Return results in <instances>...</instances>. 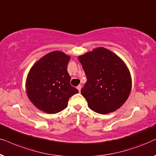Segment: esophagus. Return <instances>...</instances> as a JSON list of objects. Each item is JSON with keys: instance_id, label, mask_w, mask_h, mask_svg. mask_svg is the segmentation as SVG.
<instances>
[{"instance_id": "1", "label": "esophagus", "mask_w": 156, "mask_h": 156, "mask_svg": "<svg viewBox=\"0 0 156 156\" xmlns=\"http://www.w3.org/2000/svg\"><path fill=\"white\" fill-rule=\"evenodd\" d=\"M77 89H78L79 92H80V90H81V86H80V85H79V86H77Z\"/></svg>"}]
</instances>
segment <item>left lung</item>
I'll return each mask as SVG.
<instances>
[{
  "label": "left lung",
  "instance_id": "left-lung-1",
  "mask_svg": "<svg viewBox=\"0 0 156 156\" xmlns=\"http://www.w3.org/2000/svg\"><path fill=\"white\" fill-rule=\"evenodd\" d=\"M78 60L87 78L81 94L88 107L98 113L107 114L122 106L131 90V77L124 62L104 48L93 49Z\"/></svg>",
  "mask_w": 156,
  "mask_h": 156
}]
</instances>
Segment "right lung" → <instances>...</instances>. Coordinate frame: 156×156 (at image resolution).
Returning <instances> with one entry per match:
<instances>
[{"label":"right lung","instance_id":"obj_1","mask_svg":"<svg viewBox=\"0 0 156 156\" xmlns=\"http://www.w3.org/2000/svg\"><path fill=\"white\" fill-rule=\"evenodd\" d=\"M70 56L53 51L31 68L26 80V93L36 108L47 113H57L67 107L72 95L78 93L70 83L67 70Z\"/></svg>","mask_w":156,"mask_h":156}]
</instances>
